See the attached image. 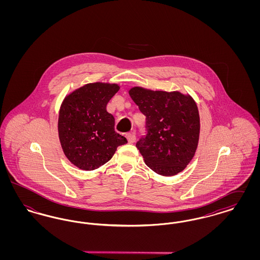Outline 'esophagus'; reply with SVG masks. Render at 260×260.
I'll use <instances>...</instances> for the list:
<instances>
[{
    "label": "esophagus",
    "instance_id": "esophagus-1",
    "mask_svg": "<svg viewBox=\"0 0 260 260\" xmlns=\"http://www.w3.org/2000/svg\"><path fill=\"white\" fill-rule=\"evenodd\" d=\"M126 138H127L128 143H134L136 140V133H135V132L128 133V134L126 135Z\"/></svg>",
    "mask_w": 260,
    "mask_h": 260
}]
</instances>
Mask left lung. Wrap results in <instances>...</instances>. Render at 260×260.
Wrapping results in <instances>:
<instances>
[{
	"label": "left lung",
	"instance_id": "1",
	"mask_svg": "<svg viewBox=\"0 0 260 260\" xmlns=\"http://www.w3.org/2000/svg\"><path fill=\"white\" fill-rule=\"evenodd\" d=\"M129 95L146 117V134L136 142L145 164L158 174L182 172L198 146V107L190 95L179 91H153L133 87Z\"/></svg>",
	"mask_w": 260,
	"mask_h": 260
}]
</instances>
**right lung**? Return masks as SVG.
Segmentation results:
<instances>
[{"mask_svg":"<svg viewBox=\"0 0 260 260\" xmlns=\"http://www.w3.org/2000/svg\"><path fill=\"white\" fill-rule=\"evenodd\" d=\"M118 85L87 84L67 95L60 106L58 136L65 156L84 171L109 161L127 140L115 131V118L107 112Z\"/></svg>","mask_w":260,"mask_h":260,"instance_id":"right-lung-1","label":"right lung"}]
</instances>
